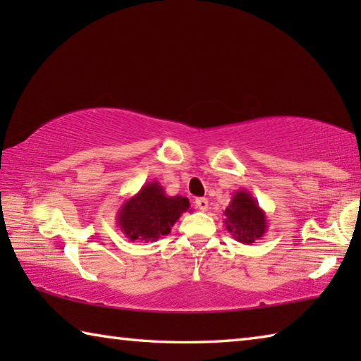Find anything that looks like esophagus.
I'll use <instances>...</instances> for the list:
<instances>
[{"instance_id":"esophagus-1","label":"esophagus","mask_w":361,"mask_h":361,"mask_svg":"<svg viewBox=\"0 0 361 361\" xmlns=\"http://www.w3.org/2000/svg\"><path fill=\"white\" fill-rule=\"evenodd\" d=\"M195 207H197L199 210L205 212L207 209H209V200H207L205 197H199V199H195Z\"/></svg>"}]
</instances>
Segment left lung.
Returning <instances> with one entry per match:
<instances>
[{
  "instance_id": "1",
  "label": "left lung",
  "mask_w": 361,
  "mask_h": 361,
  "mask_svg": "<svg viewBox=\"0 0 361 361\" xmlns=\"http://www.w3.org/2000/svg\"><path fill=\"white\" fill-rule=\"evenodd\" d=\"M224 224L237 242L252 245L267 232V216L258 200L247 189H239L232 195L224 210Z\"/></svg>"
}]
</instances>
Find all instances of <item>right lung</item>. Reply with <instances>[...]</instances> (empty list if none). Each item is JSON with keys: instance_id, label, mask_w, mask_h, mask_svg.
<instances>
[{"instance_id": "add662e5", "label": "right lung", "mask_w": 361, "mask_h": 361, "mask_svg": "<svg viewBox=\"0 0 361 361\" xmlns=\"http://www.w3.org/2000/svg\"><path fill=\"white\" fill-rule=\"evenodd\" d=\"M189 207L188 197L167 195L161 183L154 180L124 200L116 215V224L132 242H156L170 234L172 226Z\"/></svg>"}]
</instances>
